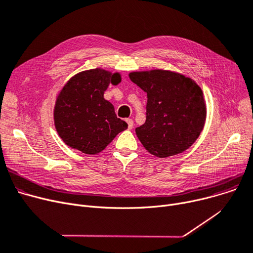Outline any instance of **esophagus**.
I'll return each mask as SVG.
<instances>
[{
  "instance_id": "esophagus-1",
  "label": "esophagus",
  "mask_w": 253,
  "mask_h": 253,
  "mask_svg": "<svg viewBox=\"0 0 253 253\" xmlns=\"http://www.w3.org/2000/svg\"><path fill=\"white\" fill-rule=\"evenodd\" d=\"M126 122L128 124V129L133 128V120H132V119H127Z\"/></svg>"
}]
</instances>
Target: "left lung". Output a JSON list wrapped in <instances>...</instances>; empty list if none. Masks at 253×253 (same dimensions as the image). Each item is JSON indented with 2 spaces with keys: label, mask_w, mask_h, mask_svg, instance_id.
I'll use <instances>...</instances> for the list:
<instances>
[{
  "label": "left lung",
  "mask_w": 253,
  "mask_h": 253,
  "mask_svg": "<svg viewBox=\"0 0 253 253\" xmlns=\"http://www.w3.org/2000/svg\"><path fill=\"white\" fill-rule=\"evenodd\" d=\"M129 78L148 94L147 119L135 129L145 150L159 158L188 150L205 124L201 88L191 78L171 71L133 72Z\"/></svg>",
  "instance_id": "1"
}]
</instances>
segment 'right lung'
<instances>
[{
  "instance_id": "add662e5",
  "label": "right lung",
  "mask_w": 253,
  "mask_h": 253,
  "mask_svg": "<svg viewBox=\"0 0 253 253\" xmlns=\"http://www.w3.org/2000/svg\"><path fill=\"white\" fill-rule=\"evenodd\" d=\"M121 82V75L93 69L72 77L61 89L54 108L58 135L72 149L88 155L103 151L128 125L119 119L114 105L103 97L110 83Z\"/></svg>"
}]
</instances>
